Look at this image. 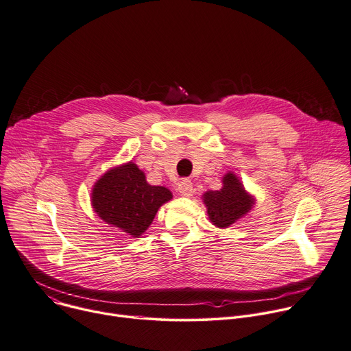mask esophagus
<instances>
[{"label": "esophagus", "mask_w": 351, "mask_h": 351, "mask_svg": "<svg viewBox=\"0 0 351 351\" xmlns=\"http://www.w3.org/2000/svg\"><path fill=\"white\" fill-rule=\"evenodd\" d=\"M178 190L184 197L191 195V193H193V183H191V180H189V179L180 180L179 184H178Z\"/></svg>", "instance_id": "1"}]
</instances>
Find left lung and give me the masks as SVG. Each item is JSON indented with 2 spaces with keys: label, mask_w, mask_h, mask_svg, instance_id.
<instances>
[{
  "label": "left lung",
  "mask_w": 351,
  "mask_h": 351,
  "mask_svg": "<svg viewBox=\"0 0 351 351\" xmlns=\"http://www.w3.org/2000/svg\"><path fill=\"white\" fill-rule=\"evenodd\" d=\"M204 202L208 209L209 220L221 228L228 227L244 216L255 204L247 194L236 175L227 173L223 178V187L216 191H206Z\"/></svg>",
  "instance_id": "8db88e82"
}]
</instances>
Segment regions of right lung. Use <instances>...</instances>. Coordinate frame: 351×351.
<instances>
[{
    "label": "right lung",
    "instance_id": "1",
    "mask_svg": "<svg viewBox=\"0 0 351 351\" xmlns=\"http://www.w3.org/2000/svg\"><path fill=\"white\" fill-rule=\"evenodd\" d=\"M172 198L162 186H150L134 164L110 169L93 186L92 206L108 224L139 237L152 224L158 208Z\"/></svg>",
    "mask_w": 351,
    "mask_h": 351
}]
</instances>
